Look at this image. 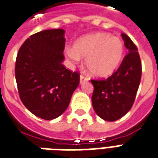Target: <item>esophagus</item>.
Returning a JSON list of instances; mask_svg holds the SVG:
<instances>
[{"label":"esophagus","mask_w":158,"mask_h":158,"mask_svg":"<svg viewBox=\"0 0 158 158\" xmlns=\"http://www.w3.org/2000/svg\"><path fill=\"white\" fill-rule=\"evenodd\" d=\"M89 80V79L87 78V77H85V76L84 75H80V78H79V83L82 85V84H84L85 82H86V81H88Z\"/></svg>","instance_id":"obj_1"}]
</instances>
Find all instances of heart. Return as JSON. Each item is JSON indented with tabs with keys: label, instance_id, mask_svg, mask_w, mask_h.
<instances>
[{
	"label": "heart",
	"instance_id": "heart-1",
	"mask_svg": "<svg viewBox=\"0 0 158 158\" xmlns=\"http://www.w3.org/2000/svg\"><path fill=\"white\" fill-rule=\"evenodd\" d=\"M66 56L73 62L85 58L91 75L106 78L116 72L124 56V45L120 39L108 33H96L77 40L73 47H67Z\"/></svg>",
	"mask_w": 158,
	"mask_h": 158
}]
</instances>
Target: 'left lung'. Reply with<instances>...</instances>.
<instances>
[{
  "mask_svg": "<svg viewBox=\"0 0 158 158\" xmlns=\"http://www.w3.org/2000/svg\"><path fill=\"white\" fill-rule=\"evenodd\" d=\"M122 37L129 53L118 69L106 79L91 80L93 108L101 118L110 122L121 118L132 107L141 79L138 49L127 35Z\"/></svg>",
  "mask_w": 158,
  "mask_h": 158,
  "instance_id": "left-lung-1",
  "label": "left lung"
}]
</instances>
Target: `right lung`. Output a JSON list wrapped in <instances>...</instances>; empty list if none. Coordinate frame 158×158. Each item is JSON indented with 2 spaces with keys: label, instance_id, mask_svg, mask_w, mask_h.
<instances>
[{
  "label": "right lung",
  "instance_id": "right-lung-1",
  "mask_svg": "<svg viewBox=\"0 0 158 158\" xmlns=\"http://www.w3.org/2000/svg\"><path fill=\"white\" fill-rule=\"evenodd\" d=\"M65 30L46 29L27 39L16 59L19 96L29 112L45 120L64 113L79 84V74L62 65Z\"/></svg>",
  "mask_w": 158,
  "mask_h": 158
}]
</instances>
